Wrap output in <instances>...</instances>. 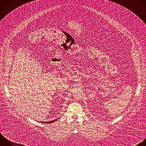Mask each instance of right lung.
<instances>
[{"instance_id": "1", "label": "right lung", "mask_w": 146, "mask_h": 146, "mask_svg": "<svg viewBox=\"0 0 146 146\" xmlns=\"http://www.w3.org/2000/svg\"><path fill=\"white\" fill-rule=\"evenodd\" d=\"M55 121V120H53V121H49V122H45V123H51V122H54Z\"/></svg>"}]
</instances>
